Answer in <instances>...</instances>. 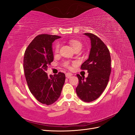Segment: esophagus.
Masks as SVG:
<instances>
[{
	"label": "esophagus",
	"instance_id": "esophagus-1",
	"mask_svg": "<svg viewBox=\"0 0 135 135\" xmlns=\"http://www.w3.org/2000/svg\"><path fill=\"white\" fill-rule=\"evenodd\" d=\"M72 75H73V74L70 73H67L66 74V77L67 78H70L71 76H72Z\"/></svg>",
	"mask_w": 135,
	"mask_h": 135
}]
</instances>
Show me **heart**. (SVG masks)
<instances>
[{
  "instance_id": "b5f03b06",
  "label": "heart",
  "mask_w": 135,
  "mask_h": 135,
  "mask_svg": "<svg viewBox=\"0 0 135 135\" xmlns=\"http://www.w3.org/2000/svg\"><path fill=\"white\" fill-rule=\"evenodd\" d=\"M69 43H70V44L71 45V46L74 49L78 48V47L81 48V46H82V44H81V43L80 42L78 41V40H73V39L70 40H69ZM59 48H60V43L59 42H56L55 45V47H54L55 52H58L59 51ZM65 65L67 67H69V64L68 62H65Z\"/></svg>"
}]
</instances>
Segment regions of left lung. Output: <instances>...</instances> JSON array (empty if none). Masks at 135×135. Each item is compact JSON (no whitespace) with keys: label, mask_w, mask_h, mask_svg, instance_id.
<instances>
[{"label":"left lung","mask_w":135,"mask_h":135,"mask_svg":"<svg viewBox=\"0 0 135 135\" xmlns=\"http://www.w3.org/2000/svg\"><path fill=\"white\" fill-rule=\"evenodd\" d=\"M91 40V48L88 59L81 65V70H87L86 78L77 74L79 84L76 92L80 99L86 103L99 98L108 83L111 73V57L108 47L97 36L84 33Z\"/></svg>","instance_id":"left-lung-1"}]
</instances>
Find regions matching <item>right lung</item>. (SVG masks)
Instances as JSON below:
<instances>
[{"mask_svg":"<svg viewBox=\"0 0 135 135\" xmlns=\"http://www.w3.org/2000/svg\"><path fill=\"white\" fill-rule=\"evenodd\" d=\"M57 35L40 34L32 40L23 57V69L31 93L40 103L50 105L60 96L65 80L63 73L48 76V65L54 61L52 43Z\"/></svg>","mask_w":135,"mask_h":135,"instance_id":"add662e5","label":"right lung"}]
</instances>
